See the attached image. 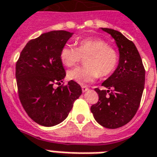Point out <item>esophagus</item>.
<instances>
[{
	"instance_id": "1",
	"label": "esophagus",
	"mask_w": 157,
	"mask_h": 157,
	"mask_svg": "<svg viewBox=\"0 0 157 157\" xmlns=\"http://www.w3.org/2000/svg\"><path fill=\"white\" fill-rule=\"evenodd\" d=\"M88 90V88L87 86H82V91H83V93H85V92H87Z\"/></svg>"
}]
</instances>
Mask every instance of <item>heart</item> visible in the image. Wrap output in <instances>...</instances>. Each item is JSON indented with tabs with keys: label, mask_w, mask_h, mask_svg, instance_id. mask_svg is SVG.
<instances>
[{
	"label": "heart",
	"mask_w": 157,
	"mask_h": 157,
	"mask_svg": "<svg viewBox=\"0 0 157 157\" xmlns=\"http://www.w3.org/2000/svg\"><path fill=\"white\" fill-rule=\"evenodd\" d=\"M84 59V67H77L67 73L69 80L79 84L91 83L98 77L107 76L116 68L117 53L101 39H84L78 42V47L65 44L60 51V59L65 66L71 67Z\"/></svg>",
	"instance_id": "1"
}]
</instances>
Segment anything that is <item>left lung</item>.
<instances>
[{"label": "left lung", "instance_id": "8db88e82", "mask_svg": "<svg viewBox=\"0 0 157 157\" xmlns=\"http://www.w3.org/2000/svg\"><path fill=\"white\" fill-rule=\"evenodd\" d=\"M114 39L118 48V64L113 74L102 83L108 90L95 88L99 100L91 107L94 119L109 129L130 122L138 109L145 85V69L132 41L122 33L101 28Z\"/></svg>", "mask_w": 157, "mask_h": 157}]
</instances>
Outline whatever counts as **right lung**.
<instances>
[{
	"instance_id": "obj_1",
	"label": "right lung",
	"mask_w": 157,
	"mask_h": 157,
	"mask_svg": "<svg viewBox=\"0 0 157 157\" xmlns=\"http://www.w3.org/2000/svg\"><path fill=\"white\" fill-rule=\"evenodd\" d=\"M73 35L66 30L44 33L26 44L16 63L21 104L29 117L41 126L53 127L63 122L82 94L80 85L72 80L63 88L53 87L66 76L60 51Z\"/></svg>"
}]
</instances>
